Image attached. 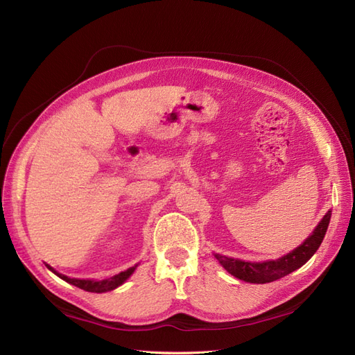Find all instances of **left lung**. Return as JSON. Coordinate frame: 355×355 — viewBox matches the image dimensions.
I'll list each match as a JSON object with an SVG mask.
<instances>
[{"instance_id": "left-lung-1", "label": "left lung", "mask_w": 355, "mask_h": 355, "mask_svg": "<svg viewBox=\"0 0 355 355\" xmlns=\"http://www.w3.org/2000/svg\"><path fill=\"white\" fill-rule=\"evenodd\" d=\"M331 216V210H329L324 218L320 220V223L313 231V234L296 247L295 250L290 253L278 257L275 261H263V262H245L240 259H234V257H228L223 254H214V257L219 261V263L227 270L231 275L237 277L239 280L254 283V284H265L278 280L290 272L296 271L297 268L305 265L313 254L318 250V247L323 241L329 222Z\"/></svg>"}]
</instances>
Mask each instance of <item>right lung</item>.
Returning a JSON list of instances; mask_svg holds the SVG:
<instances>
[{
	"instance_id": "add662e5",
	"label": "right lung",
	"mask_w": 355,
	"mask_h": 355,
	"mask_svg": "<svg viewBox=\"0 0 355 355\" xmlns=\"http://www.w3.org/2000/svg\"><path fill=\"white\" fill-rule=\"evenodd\" d=\"M46 266L49 268V270H50L51 272H55L59 278H62V280H65L67 283H69V284H72V286H77V287L85 290V292L103 293V292H110V290L116 288L118 286H121V284L127 280V278L135 272L137 265H135V266H132V268H128V270H125V271H123V272H120V274H116V275H114V277H111V278H106V280H102V282H96V280H80V278H71V277H67V275H63V274L58 272L56 270H53V268H51L50 265H46Z\"/></svg>"
}]
</instances>
